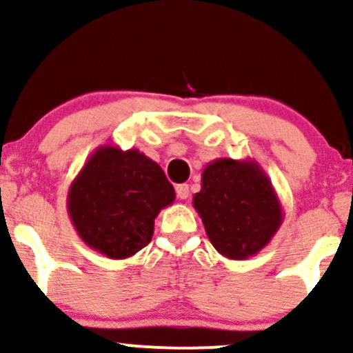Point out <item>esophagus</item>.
Masks as SVG:
<instances>
[{
	"label": "esophagus",
	"instance_id": "1",
	"mask_svg": "<svg viewBox=\"0 0 353 353\" xmlns=\"http://www.w3.org/2000/svg\"><path fill=\"white\" fill-rule=\"evenodd\" d=\"M176 194H177V197H179V199H188L189 197V194H190V190H189V185L188 184H179L176 188Z\"/></svg>",
	"mask_w": 353,
	"mask_h": 353
}]
</instances>
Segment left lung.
<instances>
[{
  "label": "left lung",
  "mask_w": 353,
  "mask_h": 353,
  "mask_svg": "<svg viewBox=\"0 0 353 353\" xmlns=\"http://www.w3.org/2000/svg\"><path fill=\"white\" fill-rule=\"evenodd\" d=\"M192 204L210 244L232 261L261 252L283 222L272 182L252 159L222 157L209 163Z\"/></svg>",
  "instance_id": "8db88e82"
}]
</instances>
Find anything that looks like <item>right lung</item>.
<instances>
[{"mask_svg": "<svg viewBox=\"0 0 353 353\" xmlns=\"http://www.w3.org/2000/svg\"><path fill=\"white\" fill-rule=\"evenodd\" d=\"M176 199L161 165L137 149L101 145L68 190V214L88 247L128 259L151 242L154 219Z\"/></svg>", "mask_w": 353, "mask_h": 353, "instance_id": "1", "label": "right lung"}]
</instances>
